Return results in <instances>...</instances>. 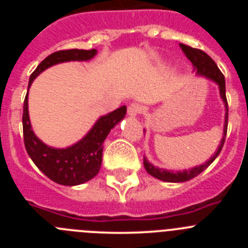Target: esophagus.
<instances>
[{"label":"esophagus","mask_w":248,"mask_h":248,"mask_svg":"<svg viewBox=\"0 0 248 248\" xmlns=\"http://www.w3.org/2000/svg\"><path fill=\"white\" fill-rule=\"evenodd\" d=\"M141 110H143L141 105L138 104V103H131L128 107V115L129 117H137V115L141 113Z\"/></svg>","instance_id":"1"}]
</instances>
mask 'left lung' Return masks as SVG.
<instances>
[{
    "label": "left lung",
    "mask_w": 248,
    "mask_h": 248,
    "mask_svg": "<svg viewBox=\"0 0 248 248\" xmlns=\"http://www.w3.org/2000/svg\"><path fill=\"white\" fill-rule=\"evenodd\" d=\"M181 49L185 53V56L190 59V62L194 64L195 69H196V74L200 77H205L207 79L212 80L214 83L218 85V91H220V97L222 99L223 104H225V123H223V134L222 139L220 141V145H218L217 150L210 157L206 163L201 164L199 166H194L191 169H185L183 171H174V170H166V169H160L154 166L151 163H149L148 159L144 156V168L148 171V174H150L151 176L156 177L161 181H166V183H184V181H189L191 179H194L195 176H198L200 172H202L209 165H211V163L214 161L216 157L220 154L221 149H222L223 143H225V138H226L227 133V122H229V108H227V99H226V85H225V77L221 73V71L218 69V67L216 65V63L212 61L211 57H209L207 54L201 49H196V48H192L190 46H186L181 43L180 45Z\"/></svg>",
    "instance_id": "1"
}]
</instances>
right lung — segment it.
<instances>
[{"instance_id":"obj_1","label":"right lung","mask_w":248,"mask_h":248,"mask_svg":"<svg viewBox=\"0 0 248 248\" xmlns=\"http://www.w3.org/2000/svg\"><path fill=\"white\" fill-rule=\"evenodd\" d=\"M97 54V49H67L58 50L49 54L39 63L36 71L31 74L28 88L37 76L46 71L47 68L56 65L58 63L85 62L91 61ZM126 114V107L110 111L107 115H103L95 122L91 130L73 145L68 148H52L39 140L31 125L30 114H28V92L23 103V138L25 146L28 155L32 159L37 168L50 180L59 185L76 186L84 184L93 179L99 172L102 166L103 143L108 137L111 129L118 123L124 119Z\"/></svg>"}]
</instances>
